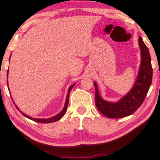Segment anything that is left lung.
<instances>
[{"label":"left lung","mask_w":160,"mask_h":160,"mask_svg":"<svg viewBox=\"0 0 160 160\" xmlns=\"http://www.w3.org/2000/svg\"><path fill=\"white\" fill-rule=\"evenodd\" d=\"M138 42L141 54L140 65L136 82L127 94L117 102H108L103 99L98 91L97 83L94 82L95 105L98 111L108 118H122L132 114L142 104L150 88L152 79L150 54L141 37L139 38Z\"/></svg>","instance_id":"8db88e82"}]
</instances>
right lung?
Here are the masks:
<instances>
[{
	"instance_id": "obj_1",
	"label": "right lung",
	"mask_w": 160,
	"mask_h": 160,
	"mask_svg": "<svg viewBox=\"0 0 160 160\" xmlns=\"http://www.w3.org/2000/svg\"><path fill=\"white\" fill-rule=\"evenodd\" d=\"M10 58H11V57H10ZM7 74H8V73H7ZM8 76H7V77H8ZM7 83H8V80H7ZM75 85V83L73 84V85H71V86L68 88V94H67L66 99H65V105H64V107H63V108H62V111H61L59 113H58L57 115H55V116H52V117H51V118H32V117L28 116V115L24 114V112H21V110L19 109L18 107L16 105H15V106H16V108H17L19 110L20 112H21V114L23 115V116H24L26 117V118H29V119H31V120H33V121H34V122H41V123H51V122H56V121H58V120L61 119V118H62V117L64 116V115H65V113H66L67 108H68V105L69 95H70L71 90H72V88H73L74 85ZM12 101H13V99H12ZM13 102H14V104H15L14 101H13Z\"/></svg>"
}]
</instances>
